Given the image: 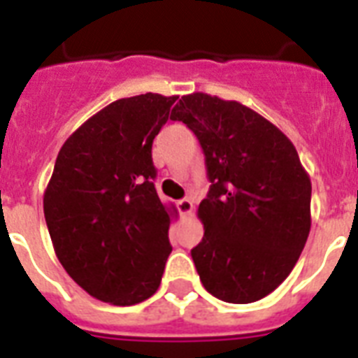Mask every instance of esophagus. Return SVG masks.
I'll return each instance as SVG.
<instances>
[{
	"instance_id": "1",
	"label": "esophagus",
	"mask_w": 358,
	"mask_h": 358,
	"mask_svg": "<svg viewBox=\"0 0 358 358\" xmlns=\"http://www.w3.org/2000/svg\"><path fill=\"white\" fill-rule=\"evenodd\" d=\"M177 209H179V213H181L182 217H190L192 215V209H194V203H192V199H179L177 201Z\"/></svg>"
}]
</instances>
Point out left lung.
Wrapping results in <instances>:
<instances>
[{"instance_id":"left-lung-1","label":"left lung","mask_w":358,"mask_h":358,"mask_svg":"<svg viewBox=\"0 0 358 358\" xmlns=\"http://www.w3.org/2000/svg\"><path fill=\"white\" fill-rule=\"evenodd\" d=\"M171 119L198 136L213 182L198 207L203 239L190 252L199 280L220 301L256 303L287 278L306 245L308 171L276 124L237 101L190 93Z\"/></svg>"}]
</instances>
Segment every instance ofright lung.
<instances>
[{"mask_svg":"<svg viewBox=\"0 0 358 358\" xmlns=\"http://www.w3.org/2000/svg\"><path fill=\"white\" fill-rule=\"evenodd\" d=\"M177 95L108 104L63 143L44 190L55 256L91 297L130 306L157 293L176 205L155 190L151 148Z\"/></svg>","mask_w":358,"mask_h":358,"instance_id":"right-lung-1","label":"right lung"}]
</instances>
